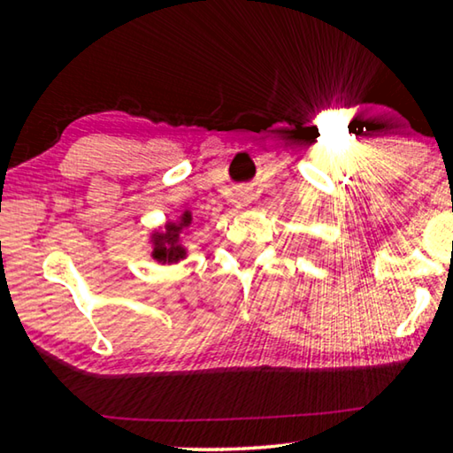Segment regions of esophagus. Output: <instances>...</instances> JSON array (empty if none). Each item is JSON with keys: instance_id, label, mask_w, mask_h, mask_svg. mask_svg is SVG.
<instances>
[{"instance_id": "34e87169", "label": "esophagus", "mask_w": 453, "mask_h": 453, "mask_svg": "<svg viewBox=\"0 0 453 453\" xmlns=\"http://www.w3.org/2000/svg\"><path fill=\"white\" fill-rule=\"evenodd\" d=\"M237 202H240V205H248V203H251V194L248 189H242V191H237Z\"/></svg>"}]
</instances>
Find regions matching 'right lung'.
<instances>
[{"label": "right lung", "mask_w": 453, "mask_h": 453, "mask_svg": "<svg viewBox=\"0 0 453 453\" xmlns=\"http://www.w3.org/2000/svg\"><path fill=\"white\" fill-rule=\"evenodd\" d=\"M197 218L189 210H183L175 219H167L164 226L153 227L148 243L151 245L150 256L159 265H175L188 257V243L183 235L189 232Z\"/></svg>", "instance_id": "obj_1"}]
</instances>
